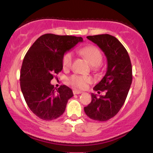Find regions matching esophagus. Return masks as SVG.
Here are the masks:
<instances>
[{
    "label": "esophagus",
    "mask_w": 153,
    "mask_h": 153,
    "mask_svg": "<svg viewBox=\"0 0 153 153\" xmlns=\"http://www.w3.org/2000/svg\"><path fill=\"white\" fill-rule=\"evenodd\" d=\"M73 94H82V91H78V90H73Z\"/></svg>",
    "instance_id": "1"
}]
</instances>
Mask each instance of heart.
Instances as JSON below:
<instances>
[{
	"label": "heart",
	"mask_w": 153,
	"mask_h": 153,
	"mask_svg": "<svg viewBox=\"0 0 153 153\" xmlns=\"http://www.w3.org/2000/svg\"><path fill=\"white\" fill-rule=\"evenodd\" d=\"M79 52L88 61L92 66H99L101 64L103 60V55L101 50L96 46H88L82 47L79 50ZM73 54L71 52H67L63 56L62 68L63 69L68 70L71 68L73 63ZM71 84L75 87L84 88L88 83L92 82V78L88 76L74 75L71 77L69 80Z\"/></svg>",
	"instance_id": "1"
}]
</instances>
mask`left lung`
<instances>
[{
	"label": "left lung",
	"instance_id": "obj_1",
	"mask_svg": "<svg viewBox=\"0 0 153 153\" xmlns=\"http://www.w3.org/2000/svg\"><path fill=\"white\" fill-rule=\"evenodd\" d=\"M87 38L104 52L107 71L102 80L94 88L98 93L105 91L106 95L97 98L91 94V102L84 107V111L91 119L105 122L114 117L125 102L132 81L131 61L127 50L115 36L99 34Z\"/></svg>",
	"mask_w": 153,
	"mask_h": 153
}]
</instances>
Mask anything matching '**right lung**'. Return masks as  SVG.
Listing matches in <instances>:
<instances>
[{"label":"right lung","instance_id":"add662e5","mask_svg":"<svg viewBox=\"0 0 153 153\" xmlns=\"http://www.w3.org/2000/svg\"><path fill=\"white\" fill-rule=\"evenodd\" d=\"M81 42L80 36L46 34L26 52L21 69V89L29 108L39 118L54 120L64 113L73 91L65 85L55 88L50 81L62 70L64 54Z\"/></svg>","mask_w":153,"mask_h":153}]
</instances>
